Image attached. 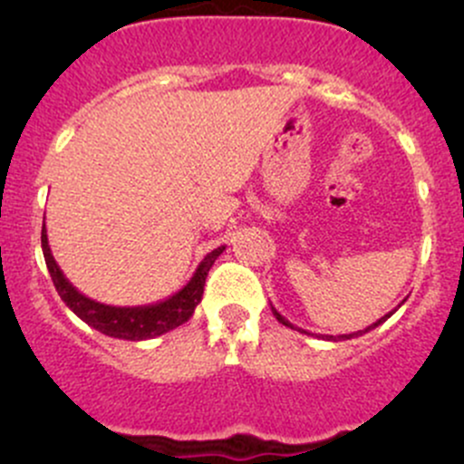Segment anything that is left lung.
<instances>
[{"mask_svg":"<svg viewBox=\"0 0 464 464\" xmlns=\"http://www.w3.org/2000/svg\"><path fill=\"white\" fill-rule=\"evenodd\" d=\"M401 303H404V301H401ZM397 307H400V305H397ZM397 307H395V310H397ZM395 310H392V312H388V314H386V316H382V319H379V321H375V323H372V325H368V327H366V330H359V332H353V334H339V336H332V334H319V339H325V341H345V339H353V336H359V334H366V332L375 330V327H377V325H382V323H383V321H386V319H391V316H392V314H395ZM271 312H274V316H276V319H278V323H283V325L292 327V330H298V332H303V334H310V332H307V330H301V327H294V325H292V323H289L287 319H285V316H283V314H280V312H278V310H276V307H271ZM312 336H314V334H312Z\"/></svg>","mask_w":464,"mask_h":464,"instance_id":"8db88e82","label":"left lung"}]
</instances>
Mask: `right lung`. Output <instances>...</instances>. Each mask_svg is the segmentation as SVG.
I'll return each instance as SVG.
<instances>
[{
	"instance_id": "add662e5",
	"label": "right lung",
	"mask_w": 464,
	"mask_h": 464,
	"mask_svg": "<svg viewBox=\"0 0 464 464\" xmlns=\"http://www.w3.org/2000/svg\"><path fill=\"white\" fill-rule=\"evenodd\" d=\"M224 249H227V246H218V249H213L210 254H206L198 269H195L193 278H190L179 292L172 294L170 298H166V301L152 303V305L114 307L93 301V298H87L85 294H81L72 283H69L67 276L63 274V269H60L58 262H55L53 254H51L46 228H42V254H44L46 269H49L51 280H53L55 292L60 294V298L67 303V307L78 316V319L85 321L87 325L93 327V330L125 341L154 339V336L166 334V332L175 330L181 323L188 321L190 316H193L195 307L202 301L206 276H208L210 266H213V262L218 260V256L222 254Z\"/></svg>"
}]
</instances>
